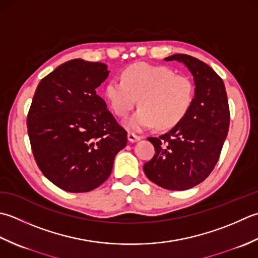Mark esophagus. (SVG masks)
Returning a JSON list of instances; mask_svg holds the SVG:
<instances>
[{"label":"esophagus","instance_id":"obj_1","mask_svg":"<svg viewBox=\"0 0 258 258\" xmlns=\"http://www.w3.org/2000/svg\"><path fill=\"white\" fill-rule=\"evenodd\" d=\"M141 139V137L138 135H135L133 133H128V140L130 143H136V141H138Z\"/></svg>","mask_w":258,"mask_h":258}]
</instances>
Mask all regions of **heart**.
<instances>
[{
	"label": "heart",
	"mask_w": 258,
	"mask_h": 258,
	"mask_svg": "<svg viewBox=\"0 0 258 258\" xmlns=\"http://www.w3.org/2000/svg\"><path fill=\"white\" fill-rule=\"evenodd\" d=\"M106 98L118 117H125L138 102L140 107L127 121L131 130L157 125L170 129L186 117L194 100V85L187 76L169 68L135 63L125 68L121 79L114 78L106 87Z\"/></svg>",
	"instance_id": "heart-1"
}]
</instances>
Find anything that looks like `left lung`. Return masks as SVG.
<instances>
[{
	"mask_svg": "<svg viewBox=\"0 0 258 258\" xmlns=\"http://www.w3.org/2000/svg\"><path fill=\"white\" fill-rule=\"evenodd\" d=\"M182 62L194 76L195 97L186 117L167 134L149 137L156 154L144 165L147 178L168 190H186L204 181L216 166L229 128L224 82L206 63L188 54Z\"/></svg>",
	"mask_w": 258,
	"mask_h": 258,
	"instance_id": "8db88e82",
	"label": "left lung"
}]
</instances>
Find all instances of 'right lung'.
I'll list each match as a JSON object with an SVG mask.
<instances>
[{
	"instance_id": "obj_1",
	"label": "right lung",
	"mask_w": 258,
	"mask_h": 258,
	"mask_svg": "<svg viewBox=\"0 0 258 258\" xmlns=\"http://www.w3.org/2000/svg\"><path fill=\"white\" fill-rule=\"evenodd\" d=\"M109 75L101 62L70 60L40 81L26 118L36 165L56 187L87 192L108 179L127 131L96 89Z\"/></svg>"
}]
</instances>
